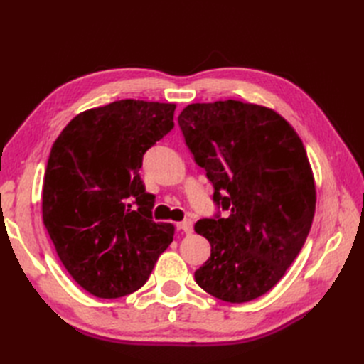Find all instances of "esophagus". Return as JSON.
<instances>
[{
    "mask_svg": "<svg viewBox=\"0 0 364 364\" xmlns=\"http://www.w3.org/2000/svg\"><path fill=\"white\" fill-rule=\"evenodd\" d=\"M176 226H178L179 230H183L185 234H191L193 232V222H191V220H183V222L178 223Z\"/></svg>",
    "mask_w": 364,
    "mask_h": 364,
    "instance_id": "obj_1",
    "label": "esophagus"
}]
</instances>
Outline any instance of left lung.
I'll use <instances>...</instances> for the list:
<instances>
[{
  "label": "left lung",
  "mask_w": 364,
  "mask_h": 364,
  "mask_svg": "<svg viewBox=\"0 0 364 364\" xmlns=\"http://www.w3.org/2000/svg\"><path fill=\"white\" fill-rule=\"evenodd\" d=\"M178 121L214 202L229 211L194 225L211 245L196 282L225 302L257 299L281 281L311 229L316 185L302 139L273 109L237 100L188 105Z\"/></svg>",
  "instance_id": "left-lung-1"
}]
</instances>
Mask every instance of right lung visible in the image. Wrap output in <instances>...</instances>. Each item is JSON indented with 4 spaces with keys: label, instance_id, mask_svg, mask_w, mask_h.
Masks as SVG:
<instances>
[{
    "label": "right lung",
    "instance_id": "add662e5",
    "mask_svg": "<svg viewBox=\"0 0 364 364\" xmlns=\"http://www.w3.org/2000/svg\"><path fill=\"white\" fill-rule=\"evenodd\" d=\"M174 103L126 98L75 115L54 141L42 186V220L83 290L115 299L146 284L174 237L151 220L155 196L139 168L173 129Z\"/></svg>",
    "mask_w": 364,
    "mask_h": 364
}]
</instances>
